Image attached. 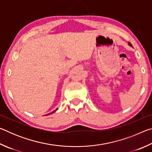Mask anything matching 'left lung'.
<instances>
[{
  "instance_id": "8db88e82",
  "label": "left lung",
  "mask_w": 152,
  "mask_h": 152,
  "mask_svg": "<svg viewBox=\"0 0 152 152\" xmlns=\"http://www.w3.org/2000/svg\"><path fill=\"white\" fill-rule=\"evenodd\" d=\"M129 45L130 46H132V43H129Z\"/></svg>"
}]
</instances>
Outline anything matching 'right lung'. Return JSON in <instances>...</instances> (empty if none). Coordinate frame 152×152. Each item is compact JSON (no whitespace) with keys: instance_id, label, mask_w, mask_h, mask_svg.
Returning <instances> with one entry per match:
<instances>
[{"instance_id":"right-lung-1","label":"right lung","mask_w":152,"mask_h":152,"mask_svg":"<svg viewBox=\"0 0 152 152\" xmlns=\"http://www.w3.org/2000/svg\"><path fill=\"white\" fill-rule=\"evenodd\" d=\"M58 110V109H56V110ZM55 111H56V110H55Z\"/></svg>"}]
</instances>
